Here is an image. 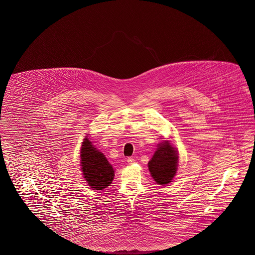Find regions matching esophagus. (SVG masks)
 Instances as JSON below:
<instances>
[{
	"label": "esophagus",
	"instance_id": "obj_1",
	"mask_svg": "<svg viewBox=\"0 0 255 255\" xmlns=\"http://www.w3.org/2000/svg\"><path fill=\"white\" fill-rule=\"evenodd\" d=\"M127 162L128 164H132L134 162V158H127Z\"/></svg>",
	"mask_w": 255,
	"mask_h": 255
}]
</instances>
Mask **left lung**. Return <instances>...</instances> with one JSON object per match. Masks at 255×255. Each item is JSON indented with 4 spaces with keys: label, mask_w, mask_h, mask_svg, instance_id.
<instances>
[{
    "label": "left lung",
    "mask_w": 255,
    "mask_h": 255,
    "mask_svg": "<svg viewBox=\"0 0 255 255\" xmlns=\"http://www.w3.org/2000/svg\"><path fill=\"white\" fill-rule=\"evenodd\" d=\"M179 166V152L171 140H163L148 162L153 180L160 185H166L176 176Z\"/></svg>",
    "instance_id": "1"
}]
</instances>
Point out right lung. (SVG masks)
<instances>
[{
    "mask_svg": "<svg viewBox=\"0 0 255 255\" xmlns=\"http://www.w3.org/2000/svg\"><path fill=\"white\" fill-rule=\"evenodd\" d=\"M80 166L83 178L93 190L107 188L115 177V169L105 155L86 135L80 149Z\"/></svg>",
    "mask_w": 255,
    "mask_h": 255,
    "instance_id": "1",
    "label": "right lung"
}]
</instances>
